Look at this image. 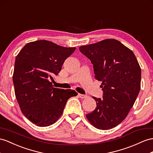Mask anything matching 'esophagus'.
<instances>
[{"instance_id": "obj_1", "label": "esophagus", "mask_w": 153, "mask_h": 153, "mask_svg": "<svg viewBox=\"0 0 153 153\" xmlns=\"http://www.w3.org/2000/svg\"><path fill=\"white\" fill-rule=\"evenodd\" d=\"M78 96H79L81 98H87V97H88L87 95L81 94H78Z\"/></svg>"}]
</instances>
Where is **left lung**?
<instances>
[{
    "label": "left lung",
    "instance_id": "left-lung-1",
    "mask_svg": "<svg viewBox=\"0 0 153 153\" xmlns=\"http://www.w3.org/2000/svg\"><path fill=\"white\" fill-rule=\"evenodd\" d=\"M79 50L93 64L96 79L102 81L103 98L93 97L97 107L86 116L97 128L115 127L127 117L140 92L141 68L135 55L113 39Z\"/></svg>",
    "mask_w": 153,
    "mask_h": 153
}]
</instances>
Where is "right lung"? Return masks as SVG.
Returning a JSON list of instances; mask_svg holds the SVG:
<instances>
[{"mask_svg":"<svg viewBox=\"0 0 153 153\" xmlns=\"http://www.w3.org/2000/svg\"><path fill=\"white\" fill-rule=\"evenodd\" d=\"M75 50L39 40L26 44L15 59V96L23 114L37 126L54 123L63 112L67 100L77 95L72 90L53 88L49 81L59 73Z\"/></svg>","mask_w":153,"mask_h":153,"instance_id":"right-lung-1","label":"right lung"}]
</instances>
